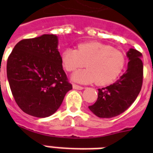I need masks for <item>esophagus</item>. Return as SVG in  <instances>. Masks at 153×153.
<instances>
[{"label":"esophagus","instance_id":"1","mask_svg":"<svg viewBox=\"0 0 153 153\" xmlns=\"http://www.w3.org/2000/svg\"><path fill=\"white\" fill-rule=\"evenodd\" d=\"M73 88L74 89H75V90H83V86H79V85H76V84H73Z\"/></svg>","mask_w":153,"mask_h":153}]
</instances>
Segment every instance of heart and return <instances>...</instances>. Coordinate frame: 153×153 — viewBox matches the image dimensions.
<instances>
[{"label": "heart", "instance_id": "b5f03b06", "mask_svg": "<svg viewBox=\"0 0 153 153\" xmlns=\"http://www.w3.org/2000/svg\"><path fill=\"white\" fill-rule=\"evenodd\" d=\"M61 62L68 72H74L86 64L88 68L72 75L75 82L90 83L96 81L97 85L103 86L118 77L123 70L126 58L122 52L111 46L91 41L79 44L77 50L67 48L63 51Z\"/></svg>", "mask_w": 153, "mask_h": 153}]
</instances>
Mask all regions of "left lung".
Returning a JSON list of instances; mask_svg holds the SVG:
<instances>
[{
    "label": "left lung",
    "instance_id": "1",
    "mask_svg": "<svg viewBox=\"0 0 153 153\" xmlns=\"http://www.w3.org/2000/svg\"><path fill=\"white\" fill-rule=\"evenodd\" d=\"M126 56L129 60L126 72L116 83L98 89L97 100L89 106L90 111L100 118H112L125 112L141 90L143 79L142 53L131 48Z\"/></svg>",
    "mask_w": 153,
    "mask_h": 153
}]
</instances>
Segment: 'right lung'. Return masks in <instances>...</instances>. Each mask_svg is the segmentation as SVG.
Masks as SVG:
<instances>
[{
	"label": "right lung",
	"instance_id": "add662e5",
	"mask_svg": "<svg viewBox=\"0 0 153 153\" xmlns=\"http://www.w3.org/2000/svg\"><path fill=\"white\" fill-rule=\"evenodd\" d=\"M57 46L56 35L44 34L21 40L8 56L7 75L12 95L27 114L50 117L72 90Z\"/></svg>",
	"mask_w": 153,
	"mask_h": 153
}]
</instances>
